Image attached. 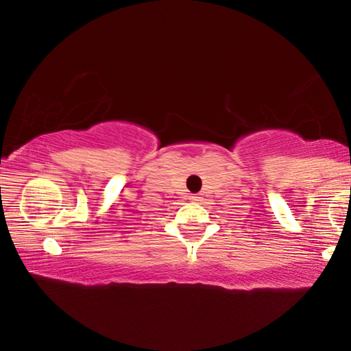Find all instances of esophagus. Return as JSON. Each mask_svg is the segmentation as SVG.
<instances>
[{
    "label": "esophagus",
    "mask_w": 351,
    "mask_h": 351,
    "mask_svg": "<svg viewBox=\"0 0 351 351\" xmlns=\"http://www.w3.org/2000/svg\"><path fill=\"white\" fill-rule=\"evenodd\" d=\"M192 199L193 201H199V197H198V195H192Z\"/></svg>",
    "instance_id": "1"
}]
</instances>
